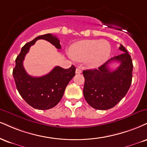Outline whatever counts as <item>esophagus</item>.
<instances>
[{"label": "esophagus", "instance_id": "34e87169", "mask_svg": "<svg viewBox=\"0 0 147 147\" xmlns=\"http://www.w3.org/2000/svg\"><path fill=\"white\" fill-rule=\"evenodd\" d=\"M81 72H82V71H81V68H76V70H75V73L76 74H81Z\"/></svg>", "mask_w": 147, "mask_h": 147}]
</instances>
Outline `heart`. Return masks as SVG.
<instances>
[{
	"label": "heart",
	"mask_w": 147,
	"mask_h": 147,
	"mask_svg": "<svg viewBox=\"0 0 147 147\" xmlns=\"http://www.w3.org/2000/svg\"><path fill=\"white\" fill-rule=\"evenodd\" d=\"M111 54V46L105 40H86L76 42L70 48V55L86 66L94 68L107 61Z\"/></svg>",
	"instance_id": "1"
}]
</instances>
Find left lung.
I'll return each mask as SVG.
<instances>
[{
    "mask_svg": "<svg viewBox=\"0 0 147 147\" xmlns=\"http://www.w3.org/2000/svg\"><path fill=\"white\" fill-rule=\"evenodd\" d=\"M119 49L124 53L111 58L98 69L83 71L84 98L93 108L100 110L112 108L129 89L134 67L132 59L123 45H121ZM114 61L121 64L114 71H111L108 64Z\"/></svg>",
    "mask_w": 147,
    "mask_h": 147,
    "instance_id": "obj_1",
    "label": "left lung"
}]
</instances>
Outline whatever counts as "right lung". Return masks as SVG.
I'll use <instances>...</instances> for the list:
<instances>
[{"instance_id":"obj_1","label":"right lung","mask_w":147,"mask_h":147,"mask_svg":"<svg viewBox=\"0 0 147 147\" xmlns=\"http://www.w3.org/2000/svg\"><path fill=\"white\" fill-rule=\"evenodd\" d=\"M38 40H47L57 49H61L59 40L55 35L47 33L37 37L22 48L16 59L13 76L18 91L23 99L33 108L46 110L53 108L60 101L67 85L75 75L76 68L73 65L68 69L55 66L42 77L28 75L23 66V61L31 46Z\"/></svg>"}]
</instances>
